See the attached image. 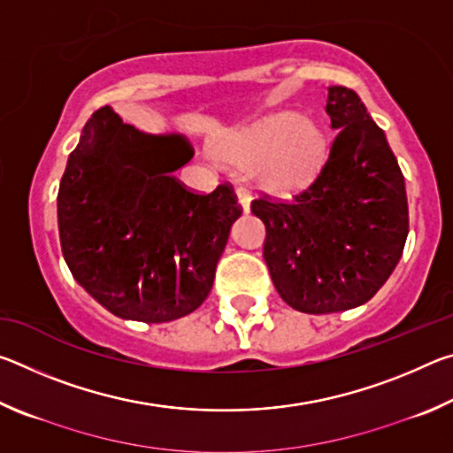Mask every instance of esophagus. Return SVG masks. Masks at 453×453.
<instances>
[{
  "mask_svg": "<svg viewBox=\"0 0 453 453\" xmlns=\"http://www.w3.org/2000/svg\"><path fill=\"white\" fill-rule=\"evenodd\" d=\"M237 203H240L243 213H250V194L243 188L237 189Z\"/></svg>",
  "mask_w": 453,
  "mask_h": 453,
  "instance_id": "34e87169",
  "label": "esophagus"
}]
</instances>
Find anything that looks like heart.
<instances>
[{
    "mask_svg": "<svg viewBox=\"0 0 453 453\" xmlns=\"http://www.w3.org/2000/svg\"><path fill=\"white\" fill-rule=\"evenodd\" d=\"M216 156L240 170H254L259 191L278 197L310 186L324 157V135L313 121L278 113L219 143Z\"/></svg>",
    "mask_w": 453,
    "mask_h": 453,
    "instance_id": "obj_1",
    "label": "heart"
}]
</instances>
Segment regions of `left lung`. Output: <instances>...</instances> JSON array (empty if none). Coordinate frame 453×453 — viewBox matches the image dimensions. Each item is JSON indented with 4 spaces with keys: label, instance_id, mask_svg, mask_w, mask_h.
<instances>
[{
    "label": "left lung",
    "instance_id": "1",
    "mask_svg": "<svg viewBox=\"0 0 453 453\" xmlns=\"http://www.w3.org/2000/svg\"><path fill=\"white\" fill-rule=\"evenodd\" d=\"M337 135L311 186L280 203L256 199L264 257L281 300L303 313L346 311L372 300L410 232L405 180L383 129L354 89L329 86Z\"/></svg>",
    "mask_w": 453,
    "mask_h": 453
}]
</instances>
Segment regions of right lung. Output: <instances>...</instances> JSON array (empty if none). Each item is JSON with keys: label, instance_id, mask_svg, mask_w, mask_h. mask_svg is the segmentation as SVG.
<instances>
[{"label": "right lung", "instance_id": "1", "mask_svg": "<svg viewBox=\"0 0 453 453\" xmlns=\"http://www.w3.org/2000/svg\"><path fill=\"white\" fill-rule=\"evenodd\" d=\"M180 134H145L102 107L83 126L58 191L61 254L73 280L121 319L164 324L205 302L234 221L229 186L189 194Z\"/></svg>", "mask_w": 453, "mask_h": 453}]
</instances>
